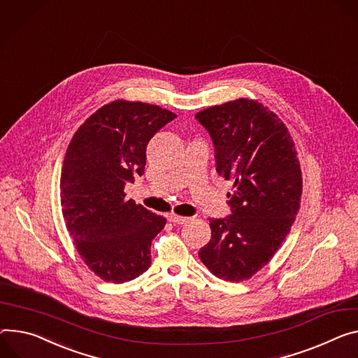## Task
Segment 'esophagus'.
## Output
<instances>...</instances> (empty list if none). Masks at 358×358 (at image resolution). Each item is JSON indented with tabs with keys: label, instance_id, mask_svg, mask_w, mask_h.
Instances as JSON below:
<instances>
[{
	"label": "esophagus",
	"instance_id": "esophagus-1",
	"mask_svg": "<svg viewBox=\"0 0 358 358\" xmlns=\"http://www.w3.org/2000/svg\"><path fill=\"white\" fill-rule=\"evenodd\" d=\"M188 220H189V217H182V215H177V214L169 215V221L173 224H185Z\"/></svg>",
	"mask_w": 358,
	"mask_h": 358
}]
</instances>
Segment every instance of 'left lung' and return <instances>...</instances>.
I'll list each match as a JSON object with an SVG mask.
<instances>
[{
  "label": "left lung",
  "mask_w": 358,
  "mask_h": 358,
  "mask_svg": "<svg viewBox=\"0 0 358 358\" xmlns=\"http://www.w3.org/2000/svg\"><path fill=\"white\" fill-rule=\"evenodd\" d=\"M196 118L213 138L217 173L233 181V214L210 218L211 240L199 255L215 277L244 281L274 257L300 210L297 150L285 124L257 100L237 99Z\"/></svg>",
  "instance_id": "1"
}]
</instances>
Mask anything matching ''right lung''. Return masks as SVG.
Instances as JSON below:
<instances>
[{"label": "right lung", "instance_id": "add662e5", "mask_svg": "<svg viewBox=\"0 0 358 358\" xmlns=\"http://www.w3.org/2000/svg\"><path fill=\"white\" fill-rule=\"evenodd\" d=\"M176 117L159 106L115 100L91 114L67 148L62 217L81 259L103 281H131L151 266V241L167 220L125 200L124 187L144 174L148 141Z\"/></svg>", "mask_w": 358, "mask_h": 358}]
</instances>
